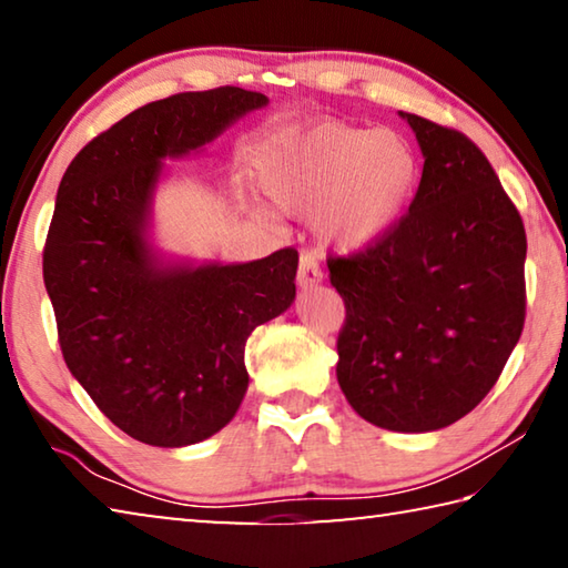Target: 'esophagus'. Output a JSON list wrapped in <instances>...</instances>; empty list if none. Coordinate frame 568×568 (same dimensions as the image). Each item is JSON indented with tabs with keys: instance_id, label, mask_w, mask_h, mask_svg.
Here are the masks:
<instances>
[{
	"instance_id": "1",
	"label": "esophagus",
	"mask_w": 568,
	"mask_h": 568,
	"mask_svg": "<svg viewBox=\"0 0 568 568\" xmlns=\"http://www.w3.org/2000/svg\"><path fill=\"white\" fill-rule=\"evenodd\" d=\"M321 281H323V273H321L318 263H315L307 253L301 255V265H297V285L307 287V285H315Z\"/></svg>"
}]
</instances>
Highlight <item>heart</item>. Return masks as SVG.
Returning a JSON list of instances; mask_svg holds the SVG:
<instances>
[{
    "label": "heart",
    "instance_id": "obj_1",
    "mask_svg": "<svg viewBox=\"0 0 568 568\" xmlns=\"http://www.w3.org/2000/svg\"><path fill=\"white\" fill-rule=\"evenodd\" d=\"M418 175V155L403 134L318 122L275 150L265 187L291 213H318L328 243L361 250L398 223Z\"/></svg>",
    "mask_w": 568,
    "mask_h": 568
}]
</instances>
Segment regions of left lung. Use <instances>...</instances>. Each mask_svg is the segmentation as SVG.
Returning a JSON list of instances; mask_svg holds the SVG:
<instances>
[{"label":"left lung","instance_id":"obj_1","mask_svg":"<svg viewBox=\"0 0 568 568\" xmlns=\"http://www.w3.org/2000/svg\"><path fill=\"white\" fill-rule=\"evenodd\" d=\"M423 150L416 197L368 247L328 255L341 388L373 426L426 434L496 386L526 321V230L464 132L400 112Z\"/></svg>","mask_w":568,"mask_h":568}]
</instances>
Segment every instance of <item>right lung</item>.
<instances>
[{
	"label": "right lung",
	"instance_id": "obj_1",
	"mask_svg": "<svg viewBox=\"0 0 568 568\" xmlns=\"http://www.w3.org/2000/svg\"><path fill=\"white\" fill-rule=\"evenodd\" d=\"M265 102L230 84L150 102L77 152L57 190L42 273L64 363L148 446H190L230 423L247 390V335L295 297V247L243 265L160 267L142 235L160 160Z\"/></svg>",
	"mask_w": 568,
	"mask_h": 568
}]
</instances>
